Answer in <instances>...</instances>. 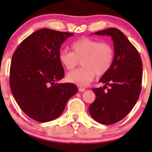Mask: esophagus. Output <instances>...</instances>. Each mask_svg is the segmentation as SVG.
<instances>
[{
  "instance_id": "obj_1",
  "label": "esophagus",
  "mask_w": 152,
  "mask_h": 152,
  "mask_svg": "<svg viewBox=\"0 0 152 152\" xmlns=\"http://www.w3.org/2000/svg\"><path fill=\"white\" fill-rule=\"evenodd\" d=\"M85 91H86V88H84V87L82 86L79 87V91H80V92H84Z\"/></svg>"
}]
</instances>
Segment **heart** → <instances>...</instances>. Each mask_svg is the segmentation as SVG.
<instances>
[{
  "label": "heart",
  "instance_id": "obj_1",
  "mask_svg": "<svg viewBox=\"0 0 152 152\" xmlns=\"http://www.w3.org/2000/svg\"><path fill=\"white\" fill-rule=\"evenodd\" d=\"M72 52L60 51V63L68 70H72L81 61L83 67L70 72L67 79L79 86H87L95 75L103 76L111 68L114 59V49L111 43L82 37L71 44Z\"/></svg>",
  "mask_w": 152,
  "mask_h": 152
}]
</instances>
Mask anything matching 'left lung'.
<instances>
[{"label":"left lung","mask_w":152,"mask_h":152,"mask_svg":"<svg viewBox=\"0 0 152 152\" xmlns=\"http://www.w3.org/2000/svg\"><path fill=\"white\" fill-rule=\"evenodd\" d=\"M95 34L111 36L115 55L111 68L99 81L104 86L92 88L96 97L88 109L95 121L110 125L123 119L138 101L142 88V63L137 49L118 29L108 28ZM107 86L110 88L106 91Z\"/></svg>","instance_id":"left-lung-1"}]
</instances>
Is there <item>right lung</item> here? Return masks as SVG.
I'll return each mask as SVG.
<instances>
[{
    "label": "right lung",
    "instance_id": "1",
    "mask_svg": "<svg viewBox=\"0 0 152 152\" xmlns=\"http://www.w3.org/2000/svg\"><path fill=\"white\" fill-rule=\"evenodd\" d=\"M74 34L41 29L25 39L12 55L10 86L27 115L40 122L57 118L77 92L72 83L57 84L64 70L59 59L61 45Z\"/></svg>",
    "mask_w": 152,
    "mask_h": 152
}]
</instances>
